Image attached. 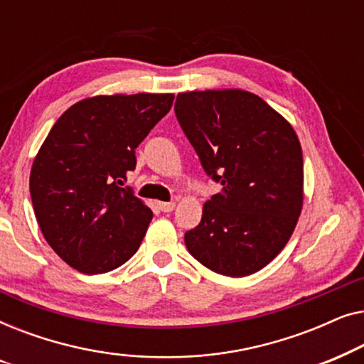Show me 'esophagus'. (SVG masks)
<instances>
[{
    "label": "esophagus",
    "instance_id": "esophagus-1",
    "mask_svg": "<svg viewBox=\"0 0 364 364\" xmlns=\"http://www.w3.org/2000/svg\"><path fill=\"white\" fill-rule=\"evenodd\" d=\"M159 208L162 212H172L176 208V202H159Z\"/></svg>",
    "mask_w": 364,
    "mask_h": 364
}]
</instances>
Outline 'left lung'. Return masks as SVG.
Returning a JSON list of instances; mask_svg holds the SVG:
<instances>
[{
	"mask_svg": "<svg viewBox=\"0 0 364 364\" xmlns=\"http://www.w3.org/2000/svg\"><path fill=\"white\" fill-rule=\"evenodd\" d=\"M176 116L208 176L222 183L186 233L208 270L247 277L290 240L303 207V154L291 124L243 89L181 92Z\"/></svg>",
	"mask_w": 364,
	"mask_h": 364,
	"instance_id": "obj_1",
	"label": "left lung"
}]
</instances>
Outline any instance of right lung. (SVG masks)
Returning a JSON list of instances; mask_svg holds the SVG:
<instances>
[{"instance_id":"obj_1","label":"right lung","mask_w":364,"mask_h":364,"mask_svg":"<svg viewBox=\"0 0 364 364\" xmlns=\"http://www.w3.org/2000/svg\"><path fill=\"white\" fill-rule=\"evenodd\" d=\"M173 94H112L73 104L34 157L29 192L49 247L86 275L137 252L152 210L121 187L136 149L171 111Z\"/></svg>"}]
</instances>
